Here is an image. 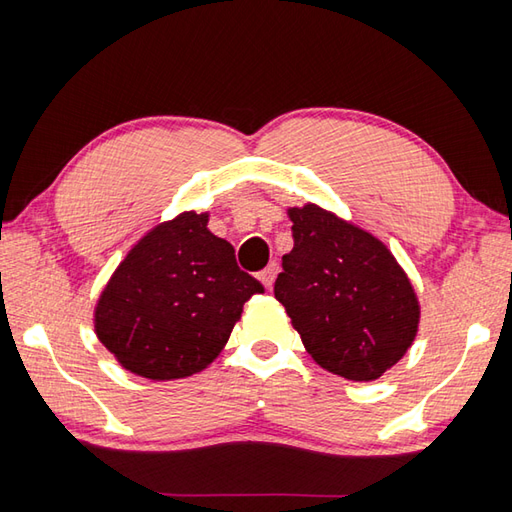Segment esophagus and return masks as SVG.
I'll use <instances>...</instances> for the list:
<instances>
[{
  "label": "esophagus",
  "mask_w": 512,
  "mask_h": 512,
  "mask_svg": "<svg viewBox=\"0 0 512 512\" xmlns=\"http://www.w3.org/2000/svg\"><path fill=\"white\" fill-rule=\"evenodd\" d=\"M277 273H279V264H270L268 268H264L262 270V275H259V279H262V284L268 288V290H273V284H275V279H277Z\"/></svg>",
  "instance_id": "34e87169"
}]
</instances>
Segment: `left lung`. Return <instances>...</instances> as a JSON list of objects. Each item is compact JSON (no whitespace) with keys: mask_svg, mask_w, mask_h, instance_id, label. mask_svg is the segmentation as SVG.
I'll use <instances>...</instances> for the list:
<instances>
[{"mask_svg":"<svg viewBox=\"0 0 512 512\" xmlns=\"http://www.w3.org/2000/svg\"><path fill=\"white\" fill-rule=\"evenodd\" d=\"M288 215L295 248L281 259L275 299L323 369L376 380L418 332L420 306L405 270L374 235L319 206Z\"/></svg>","mask_w":512,"mask_h":512,"instance_id":"left-lung-1","label":"left lung"}]
</instances>
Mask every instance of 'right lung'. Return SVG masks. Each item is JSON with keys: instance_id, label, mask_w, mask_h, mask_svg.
I'll list each match as a JSON object with an SVG mask.
<instances>
[{"instance_id": "right-lung-1", "label": "right lung", "mask_w": 512, "mask_h": 512, "mask_svg": "<svg viewBox=\"0 0 512 512\" xmlns=\"http://www.w3.org/2000/svg\"><path fill=\"white\" fill-rule=\"evenodd\" d=\"M206 222V213H182L156 226L103 290L96 336L129 372L151 380L200 372L222 352L244 303L264 292Z\"/></svg>"}]
</instances>
